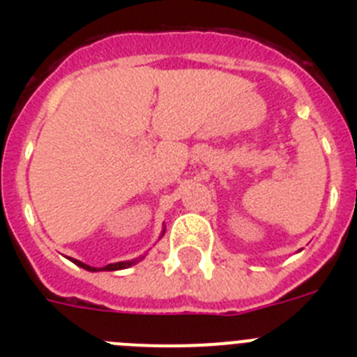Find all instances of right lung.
Masks as SVG:
<instances>
[{
    "label": "right lung",
    "mask_w": 357,
    "mask_h": 357,
    "mask_svg": "<svg viewBox=\"0 0 357 357\" xmlns=\"http://www.w3.org/2000/svg\"><path fill=\"white\" fill-rule=\"evenodd\" d=\"M73 263L75 264H78V266H82L84 268V270H89V272H98L96 268L94 266H89V264H84V263H80V261H73ZM135 261H125V263H114V264H107V266H103L102 270H109V272H112V270H123V268H128V266H132V264H134Z\"/></svg>",
    "instance_id": "right-lung-1"
}]
</instances>
